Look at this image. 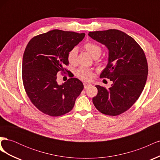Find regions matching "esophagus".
Here are the masks:
<instances>
[{
  "instance_id": "1",
  "label": "esophagus",
  "mask_w": 160,
  "mask_h": 160,
  "mask_svg": "<svg viewBox=\"0 0 160 160\" xmlns=\"http://www.w3.org/2000/svg\"><path fill=\"white\" fill-rule=\"evenodd\" d=\"M83 85H84V88L85 89H87L88 88H89V87L91 86V84L89 83H84Z\"/></svg>"
}]
</instances>
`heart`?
<instances>
[{"mask_svg": "<svg viewBox=\"0 0 160 160\" xmlns=\"http://www.w3.org/2000/svg\"><path fill=\"white\" fill-rule=\"evenodd\" d=\"M84 49L88 51L89 54L93 58H98L100 56L102 49L99 45L97 44L94 42H88L83 45ZM77 53L78 50L77 48L74 47L71 49L67 55L69 61L72 64H74L77 61ZM77 75L78 77L83 81H90L93 75V72L88 68L85 67H81L77 71Z\"/></svg>", "mask_w": 160, "mask_h": 160, "instance_id": "obj_1", "label": "heart"}]
</instances>
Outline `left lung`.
Wrapping results in <instances>:
<instances>
[{"instance_id":"left-lung-1","label":"left lung","mask_w":160,"mask_h":160,"mask_svg":"<svg viewBox=\"0 0 160 160\" xmlns=\"http://www.w3.org/2000/svg\"><path fill=\"white\" fill-rule=\"evenodd\" d=\"M88 35L108 47V64L100 77L113 82L108 89L95 86L98 92L93 103L101 113L119 115L132 107L144 89L148 74L146 55L132 37L121 31L109 29Z\"/></svg>"}]
</instances>
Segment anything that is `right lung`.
<instances>
[{
	"label": "right lung",
	"instance_id": "obj_1",
	"mask_svg": "<svg viewBox=\"0 0 160 160\" xmlns=\"http://www.w3.org/2000/svg\"><path fill=\"white\" fill-rule=\"evenodd\" d=\"M85 35L55 29L34 37L27 44L22 58V83L31 103L43 113L57 117L69 113L83 91V84L78 79L70 78L59 85L57 75L68 71L65 68L69 65L68 52Z\"/></svg>",
	"mask_w": 160,
	"mask_h": 160
}]
</instances>
